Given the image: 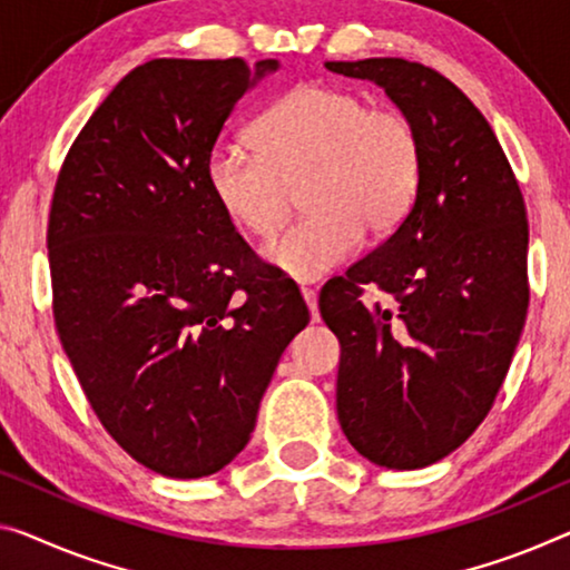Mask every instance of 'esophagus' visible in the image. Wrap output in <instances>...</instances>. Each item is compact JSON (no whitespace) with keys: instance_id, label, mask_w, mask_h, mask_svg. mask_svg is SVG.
Returning <instances> with one entry per match:
<instances>
[{"instance_id":"obj_1","label":"esophagus","mask_w":570,"mask_h":570,"mask_svg":"<svg viewBox=\"0 0 570 570\" xmlns=\"http://www.w3.org/2000/svg\"><path fill=\"white\" fill-rule=\"evenodd\" d=\"M301 295H303V301H305V305H308V311H311V321L318 323L321 315H318V301H315V293L311 291V287H303Z\"/></svg>"}]
</instances>
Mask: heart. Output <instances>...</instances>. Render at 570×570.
Segmentation results:
<instances>
[{
    "label": "heart",
    "instance_id": "b5f03b06",
    "mask_svg": "<svg viewBox=\"0 0 570 570\" xmlns=\"http://www.w3.org/2000/svg\"><path fill=\"white\" fill-rule=\"evenodd\" d=\"M255 147L216 145L208 188L222 212L255 239L293 212L308 214L265 247L295 283H315L354 255L362 232L382 239L405 222L423 180V139L400 109H372L338 86L297 83L255 125Z\"/></svg>",
    "mask_w": 570,
    "mask_h": 570
}]
</instances>
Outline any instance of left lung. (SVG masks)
Masks as SVG:
<instances>
[{
	"label": "left lung",
	"mask_w": 570,
	"mask_h": 570,
	"mask_svg": "<svg viewBox=\"0 0 570 570\" xmlns=\"http://www.w3.org/2000/svg\"><path fill=\"white\" fill-rule=\"evenodd\" d=\"M326 68L382 86L423 139L405 222L318 297L341 344V431L376 466L423 469L476 431L510 370L530 303L528 212L484 114L449 78L405 58ZM366 284L384 304L361 301Z\"/></svg>",
	"instance_id": "left-lung-1"
}]
</instances>
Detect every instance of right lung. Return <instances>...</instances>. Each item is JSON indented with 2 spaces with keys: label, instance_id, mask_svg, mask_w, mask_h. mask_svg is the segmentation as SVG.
I'll use <instances>...</instances> for the list:
<instances>
[{
  "label": "right lung",
  "instance_id": "1",
  "mask_svg": "<svg viewBox=\"0 0 570 570\" xmlns=\"http://www.w3.org/2000/svg\"><path fill=\"white\" fill-rule=\"evenodd\" d=\"M277 60L155 58L91 114L52 190V318L96 417L155 474H216L247 445L311 315L206 180L236 101Z\"/></svg>",
  "mask_w": 570,
  "mask_h": 570
}]
</instances>
